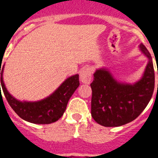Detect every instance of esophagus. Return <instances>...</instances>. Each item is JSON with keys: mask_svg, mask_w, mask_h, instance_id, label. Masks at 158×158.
<instances>
[{"mask_svg": "<svg viewBox=\"0 0 158 158\" xmlns=\"http://www.w3.org/2000/svg\"><path fill=\"white\" fill-rule=\"evenodd\" d=\"M91 75H92V70L88 67H83L79 73L80 81L86 84H89L91 81Z\"/></svg>", "mask_w": 158, "mask_h": 158, "instance_id": "esophagus-1", "label": "esophagus"}]
</instances>
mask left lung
<instances>
[{
    "instance_id": "8db88e82",
    "label": "left lung",
    "mask_w": 158,
    "mask_h": 158,
    "mask_svg": "<svg viewBox=\"0 0 158 158\" xmlns=\"http://www.w3.org/2000/svg\"><path fill=\"white\" fill-rule=\"evenodd\" d=\"M140 48L149 61L142 78L136 83H120L104 68L94 73L91 116L100 125L118 127L128 124L139 116L150 101L155 83L153 60L144 45L140 44Z\"/></svg>"
}]
</instances>
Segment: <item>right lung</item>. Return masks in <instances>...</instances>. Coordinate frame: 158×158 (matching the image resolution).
<instances>
[{"label": "right lung", "mask_w": 158, "mask_h": 158, "mask_svg": "<svg viewBox=\"0 0 158 158\" xmlns=\"http://www.w3.org/2000/svg\"><path fill=\"white\" fill-rule=\"evenodd\" d=\"M3 70L4 66L0 70L1 85L8 103L20 117L33 124H48L57 121L63 115L69 99L79 86V75H72L46 99L36 102H22L13 97L6 89L2 77Z\"/></svg>", "instance_id": "right-lung-1"}]
</instances>
